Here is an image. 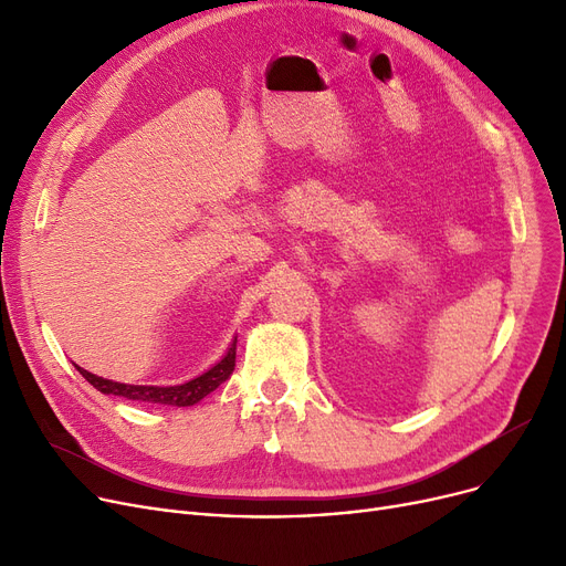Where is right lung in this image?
<instances>
[{
	"mask_svg": "<svg viewBox=\"0 0 566 566\" xmlns=\"http://www.w3.org/2000/svg\"><path fill=\"white\" fill-rule=\"evenodd\" d=\"M235 367V337L229 344L227 353L222 355V360H218L211 369H206L203 374L181 382V385H130V382H116L103 376H96L92 371H86L75 365V369L94 385V388L103 395H114V397H124L130 401H146V403H160V406H195L199 403L206 395H211L218 390V385H222Z\"/></svg>",
	"mask_w": 566,
	"mask_h": 566,
	"instance_id": "add662e5",
	"label": "right lung"
}]
</instances>
